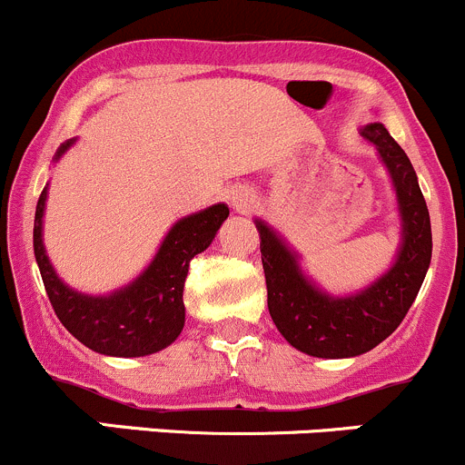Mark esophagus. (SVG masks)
I'll use <instances>...</instances> for the list:
<instances>
[{
	"instance_id": "1",
	"label": "esophagus",
	"mask_w": 465,
	"mask_h": 465,
	"mask_svg": "<svg viewBox=\"0 0 465 465\" xmlns=\"http://www.w3.org/2000/svg\"><path fill=\"white\" fill-rule=\"evenodd\" d=\"M232 200H233V206H236L238 211H247V209H252V204H254V193H250V191H236V193L232 195Z\"/></svg>"
}]
</instances>
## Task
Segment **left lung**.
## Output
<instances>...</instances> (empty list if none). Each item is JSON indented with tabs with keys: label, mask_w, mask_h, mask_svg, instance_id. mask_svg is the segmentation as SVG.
<instances>
[{
	"label": "left lung",
	"mask_w": 465,
	"mask_h": 465,
	"mask_svg": "<svg viewBox=\"0 0 465 465\" xmlns=\"http://www.w3.org/2000/svg\"><path fill=\"white\" fill-rule=\"evenodd\" d=\"M362 137L389 168L402 218L398 259L371 288L353 297H328L302 274L283 241L256 220L272 322L294 349L315 358H353L387 340L405 320L432 259L430 211L410 157L382 124L364 125Z\"/></svg>",
	"instance_id": "obj_1"
}]
</instances>
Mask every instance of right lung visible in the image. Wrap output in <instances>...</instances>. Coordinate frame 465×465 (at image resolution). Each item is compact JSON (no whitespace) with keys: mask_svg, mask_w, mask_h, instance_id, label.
<instances>
[{"mask_svg":"<svg viewBox=\"0 0 465 465\" xmlns=\"http://www.w3.org/2000/svg\"><path fill=\"white\" fill-rule=\"evenodd\" d=\"M72 143L74 139H69L60 145L55 159ZM45 200L46 186L35 206L33 250L49 302L63 326L87 349L116 358H142L173 344L184 328L182 294L189 265L211 245L220 224L227 220V206L213 204L173 224L154 261L128 288L110 297H85L69 290L46 259L42 245Z\"/></svg>","mask_w":465,"mask_h":465,"instance_id":"obj_1","label":"right lung"}]
</instances>
